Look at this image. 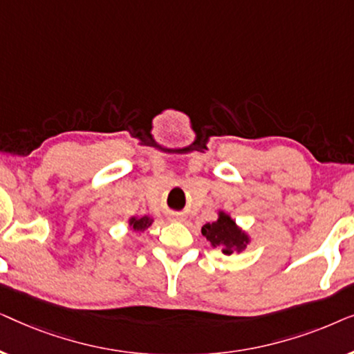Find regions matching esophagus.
I'll list each match as a JSON object with an SVG mask.
<instances>
[{
    "mask_svg": "<svg viewBox=\"0 0 354 354\" xmlns=\"http://www.w3.org/2000/svg\"><path fill=\"white\" fill-rule=\"evenodd\" d=\"M172 221H183V217H180V216H177V214H174L172 217H171Z\"/></svg>",
    "mask_w": 354,
    "mask_h": 354,
    "instance_id": "1",
    "label": "esophagus"
}]
</instances>
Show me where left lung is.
<instances>
[{
	"instance_id": "left-lung-1",
	"label": "left lung",
	"mask_w": 354,
	"mask_h": 354,
	"mask_svg": "<svg viewBox=\"0 0 354 354\" xmlns=\"http://www.w3.org/2000/svg\"><path fill=\"white\" fill-rule=\"evenodd\" d=\"M201 234L214 248L221 246L224 254L241 253L250 243V236L224 211H219V217L214 222L203 225Z\"/></svg>"
}]
</instances>
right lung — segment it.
<instances>
[{
  "label": "right lung",
  "instance_id": "right-lung-1",
  "mask_svg": "<svg viewBox=\"0 0 354 354\" xmlns=\"http://www.w3.org/2000/svg\"><path fill=\"white\" fill-rule=\"evenodd\" d=\"M151 222H153V219H151V217H148V216L130 217L129 225L132 227V230H135V232H143V230H147L149 225H151Z\"/></svg>",
  "mask_w": 354,
  "mask_h": 354
}]
</instances>
